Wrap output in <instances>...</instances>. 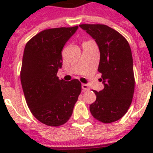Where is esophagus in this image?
I'll return each instance as SVG.
<instances>
[{
	"instance_id": "1",
	"label": "esophagus",
	"mask_w": 153,
	"mask_h": 153,
	"mask_svg": "<svg viewBox=\"0 0 153 153\" xmlns=\"http://www.w3.org/2000/svg\"><path fill=\"white\" fill-rule=\"evenodd\" d=\"M82 91H83V92L90 91V88H89V86L87 84H84V83L82 84Z\"/></svg>"
}]
</instances>
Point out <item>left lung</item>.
I'll use <instances>...</instances> for the list:
<instances>
[{
	"label": "left lung",
	"instance_id": "1",
	"mask_svg": "<svg viewBox=\"0 0 153 153\" xmlns=\"http://www.w3.org/2000/svg\"><path fill=\"white\" fill-rule=\"evenodd\" d=\"M95 39L100 51L98 72L104 83L94 91L96 101L90 105L92 116L102 123H112L128 111L135 86L133 56L128 41L116 30L105 25H80Z\"/></svg>",
	"mask_w": 153,
	"mask_h": 153
}]
</instances>
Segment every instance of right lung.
Wrapping results in <instances>:
<instances>
[{"label":"right lung","instance_id":"right-lung-1","mask_svg":"<svg viewBox=\"0 0 153 153\" xmlns=\"http://www.w3.org/2000/svg\"><path fill=\"white\" fill-rule=\"evenodd\" d=\"M78 26L42 31L25 46L20 80L25 100L33 116L48 126H62L71 117L82 91L78 79H59L62 50Z\"/></svg>","mask_w":153,"mask_h":153}]
</instances>
